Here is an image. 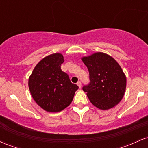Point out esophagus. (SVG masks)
I'll list each match as a JSON object with an SVG mask.
<instances>
[{
  "label": "esophagus",
  "instance_id": "obj_1",
  "mask_svg": "<svg viewBox=\"0 0 148 148\" xmlns=\"http://www.w3.org/2000/svg\"><path fill=\"white\" fill-rule=\"evenodd\" d=\"M78 85V86H79V88H81V81H78L77 82V84H76Z\"/></svg>",
  "mask_w": 148,
  "mask_h": 148
}]
</instances>
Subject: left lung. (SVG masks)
<instances>
[{
    "mask_svg": "<svg viewBox=\"0 0 148 148\" xmlns=\"http://www.w3.org/2000/svg\"><path fill=\"white\" fill-rule=\"evenodd\" d=\"M89 72L90 83L83 90L90 102L99 109L113 108L121 101L126 89V76L114 58L98 52L82 58Z\"/></svg>",
    "mask_w": 148,
    "mask_h": 148,
    "instance_id": "1",
    "label": "left lung"
}]
</instances>
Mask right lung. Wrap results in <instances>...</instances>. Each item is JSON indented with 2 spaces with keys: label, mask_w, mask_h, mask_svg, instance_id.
<instances>
[{
  "label": "right lung",
  "mask_w": 148,
  "mask_h": 148,
  "mask_svg": "<svg viewBox=\"0 0 148 148\" xmlns=\"http://www.w3.org/2000/svg\"><path fill=\"white\" fill-rule=\"evenodd\" d=\"M63 62V56L58 53L44 58L35 66L28 80L34 100L48 112H59L68 106L79 88L61 69Z\"/></svg>",
  "instance_id": "1"
}]
</instances>
